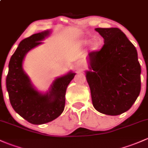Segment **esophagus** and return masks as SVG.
<instances>
[{"mask_svg":"<svg viewBox=\"0 0 148 148\" xmlns=\"http://www.w3.org/2000/svg\"><path fill=\"white\" fill-rule=\"evenodd\" d=\"M75 68L76 71H77V72H79V73L82 72V70L84 69L83 65H82L81 63H80V62H77V63H76L75 66Z\"/></svg>","mask_w":148,"mask_h":148,"instance_id":"34e87169","label":"esophagus"}]
</instances>
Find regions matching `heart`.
<instances>
[{
    "label": "heart",
    "instance_id": "b5f03b06",
    "mask_svg": "<svg viewBox=\"0 0 148 148\" xmlns=\"http://www.w3.org/2000/svg\"><path fill=\"white\" fill-rule=\"evenodd\" d=\"M91 42V41L89 40V39H85V40H82L81 43L84 45H87L90 43ZM99 48V44L97 42H92L90 45V49L91 51H98V49Z\"/></svg>",
    "mask_w": 148,
    "mask_h": 148
}]
</instances>
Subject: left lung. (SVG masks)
I'll return each mask as SVG.
<instances>
[{
  "label": "left lung",
  "mask_w": 148,
  "mask_h": 148,
  "mask_svg": "<svg viewBox=\"0 0 148 148\" xmlns=\"http://www.w3.org/2000/svg\"><path fill=\"white\" fill-rule=\"evenodd\" d=\"M104 38L99 51L87 56L85 71L93 106L106 115L128 110L140 92L141 68L136 47L119 28H96Z\"/></svg>",
  "instance_id": "1"
}]
</instances>
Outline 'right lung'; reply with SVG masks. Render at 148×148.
Here are the masks:
<instances>
[{"instance_id":"add662e5","label":"right lung","mask_w":148,"mask_h":148,"mask_svg":"<svg viewBox=\"0 0 148 148\" xmlns=\"http://www.w3.org/2000/svg\"><path fill=\"white\" fill-rule=\"evenodd\" d=\"M51 31L45 30L23 39L11 56L6 77V87L10 104L20 116L35 125L44 124L58 118L63 113L67 87L76 73L70 71L53 81L46 92L38 91L23 70L27 53L43 44Z\"/></svg>"}]
</instances>
